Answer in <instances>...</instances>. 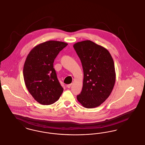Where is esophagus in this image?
<instances>
[{
    "label": "esophagus",
    "mask_w": 145,
    "mask_h": 145,
    "mask_svg": "<svg viewBox=\"0 0 145 145\" xmlns=\"http://www.w3.org/2000/svg\"><path fill=\"white\" fill-rule=\"evenodd\" d=\"M72 84H67V87L68 88H70L71 87V86H72Z\"/></svg>",
    "instance_id": "34e87169"
}]
</instances>
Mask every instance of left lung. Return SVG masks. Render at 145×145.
<instances>
[{"label":"left lung","mask_w":145,"mask_h":145,"mask_svg":"<svg viewBox=\"0 0 145 145\" xmlns=\"http://www.w3.org/2000/svg\"><path fill=\"white\" fill-rule=\"evenodd\" d=\"M73 46L84 70L82 89L77 99L84 107L99 106L110 96L115 84L113 58L106 48L91 40L78 42Z\"/></svg>","instance_id":"8db88e82"}]
</instances>
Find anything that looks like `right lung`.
I'll list each match as a JSON object with an SVG mask.
<instances>
[{
  "mask_svg": "<svg viewBox=\"0 0 145 145\" xmlns=\"http://www.w3.org/2000/svg\"><path fill=\"white\" fill-rule=\"evenodd\" d=\"M67 45L62 41H47L35 46L26 58L23 67L25 85L33 98L42 105L54 104L63 91L54 62Z\"/></svg>",
  "mask_w": 145,
  "mask_h": 145,
  "instance_id": "right-lung-1",
  "label": "right lung"
}]
</instances>
